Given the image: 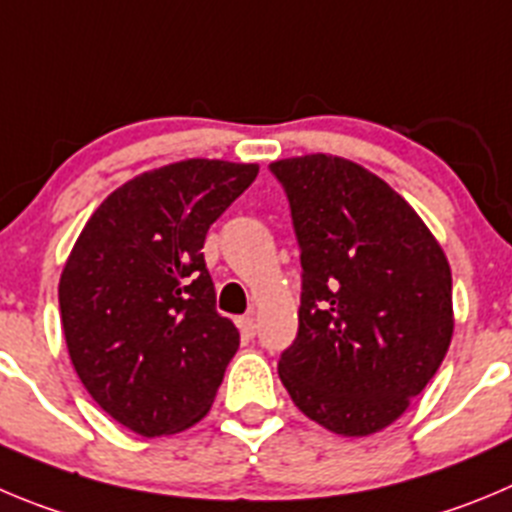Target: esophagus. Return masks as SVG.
<instances>
[{
	"instance_id": "1",
	"label": "esophagus",
	"mask_w": 512,
	"mask_h": 512,
	"mask_svg": "<svg viewBox=\"0 0 512 512\" xmlns=\"http://www.w3.org/2000/svg\"><path fill=\"white\" fill-rule=\"evenodd\" d=\"M237 328H240L242 336L252 338V336H255V331H257V323H255V318H252V315H242V318H237Z\"/></svg>"
}]
</instances>
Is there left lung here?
Wrapping results in <instances>:
<instances>
[{
	"instance_id": "left-lung-1",
	"label": "left lung",
	"mask_w": 512,
	"mask_h": 512,
	"mask_svg": "<svg viewBox=\"0 0 512 512\" xmlns=\"http://www.w3.org/2000/svg\"><path fill=\"white\" fill-rule=\"evenodd\" d=\"M300 247L298 336L278 374L295 407L366 437L407 412L452 341V272L427 224L353 161L270 164Z\"/></svg>"
}]
</instances>
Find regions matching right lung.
<instances>
[{
    "label": "right lung",
    "mask_w": 512,
    "mask_h": 512,
    "mask_svg": "<svg viewBox=\"0 0 512 512\" xmlns=\"http://www.w3.org/2000/svg\"><path fill=\"white\" fill-rule=\"evenodd\" d=\"M257 171L209 159L146 171L95 209L65 262L70 361L98 407L136 434L197 424L240 348L202 247Z\"/></svg>",
    "instance_id": "add662e5"
}]
</instances>
